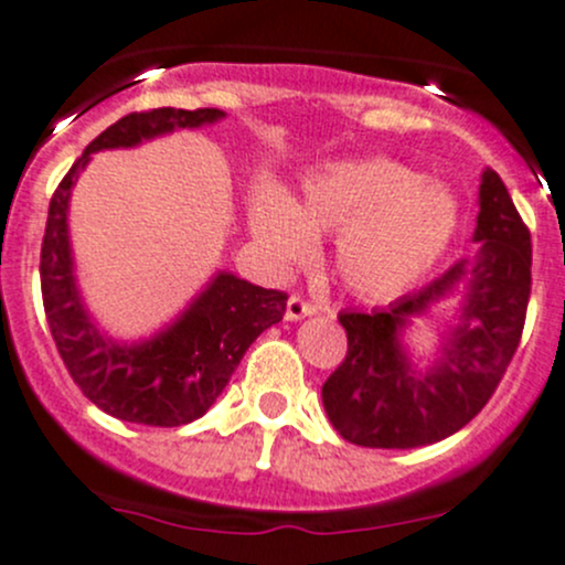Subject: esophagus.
<instances>
[{
	"mask_svg": "<svg viewBox=\"0 0 565 565\" xmlns=\"http://www.w3.org/2000/svg\"><path fill=\"white\" fill-rule=\"evenodd\" d=\"M315 311H317V306L309 303L306 298H300V295H292V298L287 300V319H289V322H298V319L311 317Z\"/></svg>",
	"mask_w": 565,
	"mask_h": 565,
	"instance_id": "obj_1",
	"label": "esophagus"
}]
</instances>
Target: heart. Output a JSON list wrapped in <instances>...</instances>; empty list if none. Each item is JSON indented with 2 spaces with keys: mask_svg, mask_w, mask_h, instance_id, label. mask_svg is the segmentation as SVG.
<instances>
[{
  "mask_svg": "<svg viewBox=\"0 0 565 565\" xmlns=\"http://www.w3.org/2000/svg\"><path fill=\"white\" fill-rule=\"evenodd\" d=\"M457 202L402 163H330L306 177L295 204L273 188L256 191L250 230L281 262H303L315 232L341 235V270L369 295H391L424 276L457 232Z\"/></svg>",
  "mask_w": 565,
  "mask_h": 565,
  "instance_id": "heart-1",
  "label": "heart"
}]
</instances>
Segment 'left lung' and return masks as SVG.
Listing matches in <instances>:
<instances>
[{
  "label": "left lung",
  "instance_id": "8db88e82",
  "mask_svg": "<svg viewBox=\"0 0 565 565\" xmlns=\"http://www.w3.org/2000/svg\"><path fill=\"white\" fill-rule=\"evenodd\" d=\"M472 241L481 250L440 278L393 300L388 309L341 311L347 355L324 380L322 404L344 440L363 448H418L470 424L503 380L525 328L530 232L498 172L478 188ZM462 289L460 319L444 331L435 367L418 370L401 344L413 318Z\"/></svg>",
  "mask_w": 565,
  "mask_h": 565
}]
</instances>
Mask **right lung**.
Returning <instances> with one entry per match:
<instances>
[{"mask_svg": "<svg viewBox=\"0 0 565 565\" xmlns=\"http://www.w3.org/2000/svg\"><path fill=\"white\" fill-rule=\"evenodd\" d=\"M224 117L221 108H152L108 125L62 177L49 204L40 289L51 335L73 383L119 420L145 426H182L202 418L226 388L262 330L281 322L287 292L256 287L221 270L169 328L147 341L119 344L98 330L82 303L73 276L67 204L93 152L136 147L177 128H202Z\"/></svg>", "mask_w": 565, "mask_h": 565, "instance_id": "obj_1", "label": "right lung"}]
</instances>
